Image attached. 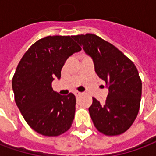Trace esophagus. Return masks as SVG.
Returning <instances> with one entry per match:
<instances>
[{"label": "esophagus", "instance_id": "34e87169", "mask_svg": "<svg viewBox=\"0 0 156 156\" xmlns=\"http://www.w3.org/2000/svg\"><path fill=\"white\" fill-rule=\"evenodd\" d=\"M75 95L76 96V97H79L81 95V93H80V92H75Z\"/></svg>", "mask_w": 156, "mask_h": 156}]
</instances>
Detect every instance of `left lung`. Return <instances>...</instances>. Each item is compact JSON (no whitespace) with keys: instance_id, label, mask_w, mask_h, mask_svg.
Here are the masks:
<instances>
[{"instance_id":"8db88e82","label":"left lung","mask_w":156,"mask_h":156,"mask_svg":"<svg viewBox=\"0 0 156 156\" xmlns=\"http://www.w3.org/2000/svg\"><path fill=\"white\" fill-rule=\"evenodd\" d=\"M73 38L92 58L95 72L109 90L104 105L92 98L89 112L94 126L105 136L126 132L140 110L142 83L137 68L115 45L96 35L88 33Z\"/></svg>"}]
</instances>
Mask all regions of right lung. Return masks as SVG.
Here are the masks:
<instances>
[{
  "label": "right lung",
  "mask_w": 156,
  "mask_h": 156,
  "mask_svg": "<svg viewBox=\"0 0 156 156\" xmlns=\"http://www.w3.org/2000/svg\"><path fill=\"white\" fill-rule=\"evenodd\" d=\"M81 48L73 36H46L24 54L12 78L15 101L27 123L42 136H57L73 122L76 96L53 90L55 78H61L65 62Z\"/></svg>",
  "instance_id": "add662e5"
}]
</instances>
